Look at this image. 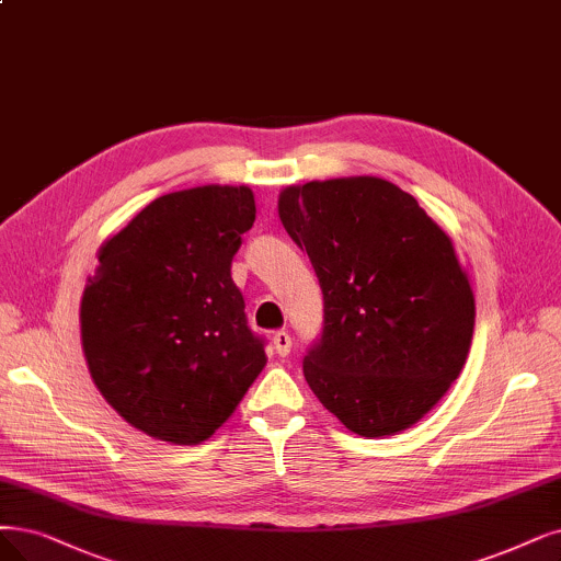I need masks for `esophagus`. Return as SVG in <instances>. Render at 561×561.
<instances>
[{
    "instance_id": "34e87169",
    "label": "esophagus",
    "mask_w": 561,
    "mask_h": 561,
    "mask_svg": "<svg viewBox=\"0 0 561 561\" xmlns=\"http://www.w3.org/2000/svg\"><path fill=\"white\" fill-rule=\"evenodd\" d=\"M274 350L278 356H287L289 350H293V339H289L287 331H276L274 333Z\"/></svg>"
}]
</instances>
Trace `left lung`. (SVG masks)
Instances as JSON below:
<instances>
[{
  "mask_svg": "<svg viewBox=\"0 0 561 561\" xmlns=\"http://www.w3.org/2000/svg\"><path fill=\"white\" fill-rule=\"evenodd\" d=\"M278 214L322 287L308 387L356 435L410 428L456 382L474 333V295L451 239L377 176L289 186Z\"/></svg>",
  "mask_w": 561,
  "mask_h": 561,
  "instance_id": "1",
  "label": "left lung"
}]
</instances>
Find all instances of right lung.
Returning <instances> with one entry per match:
<instances>
[{"instance_id": "add662e5", "label": "right lung", "mask_w": 561, "mask_h": 561, "mask_svg": "<svg viewBox=\"0 0 561 561\" xmlns=\"http://www.w3.org/2000/svg\"><path fill=\"white\" fill-rule=\"evenodd\" d=\"M253 220L251 188H188L101 245L80 306L84 356L103 398L149 437L205 442L266 364L230 274Z\"/></svg>"}]
</instances>
